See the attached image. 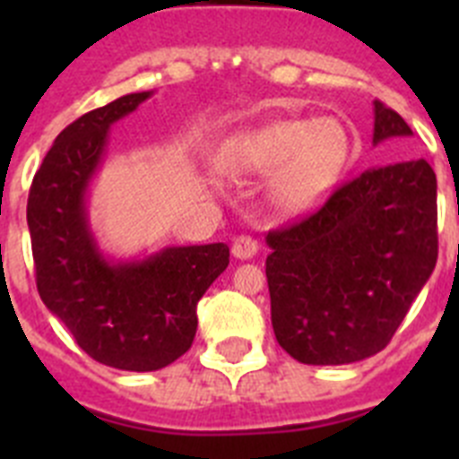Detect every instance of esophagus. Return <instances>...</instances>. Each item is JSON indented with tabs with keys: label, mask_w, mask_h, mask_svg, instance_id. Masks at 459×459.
Segmentation results:
<instances>
[{
	"label": "esophagus",
	"mask_w": 459,
	"mask_h": 459,
	"mask_svg": "<svg viewBox=\"0 0 459 459\" xmlns=\"http://www.w3.org/2000/svg\"><path fill=\"white\" fill-rule=\"evenodd\" d=\"M259 250L257 241L253 237H237L232 243V255L237 259H250L255 257Z\"/></svg>",
	"instance_id": "34e87169"
}]
</instances>
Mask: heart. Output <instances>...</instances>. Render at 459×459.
Returning <instances> with one entry per match:
<instances>
[{"mask_svg":"<svg viewBox=\"0 0 459 459\" xmlns=\"http://www.w3.org/2000/svg\"><path fill=\"white\" fill-rule=\"evenodd\" d=\"M351 153L350 128L335 117L273 119L227 137L222 168L232 174H273L271 202L282 213L299 216L326 200Z\"/></svg>","mask_w":459,"mask_h":459,"instance_id":"b5f03b06","label":"heart"}]
</instances>
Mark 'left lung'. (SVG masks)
Here are the masks:
<instances>
[{"mask_svg": "<svg viewBox=\"0 0 459 459\" xmlns=\"http://www.w3.org/2000/svg\"><path fill=\"white\" fill-rule=\"evenodd\" d=\"M413 135L375 100L372 144ZM266 280L280 347L306 366H344L391 342L437 264V177L425 158L360 172L326 204L269 232Z\"/></svg>", "mask_w": 459, "mask_h": 459, "instance_id": "obj_1", "label": "left lung"}]
</instances>
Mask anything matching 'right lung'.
<instances>
[{"instance_id": "obj_1", "label": "right lung", "mask_w": 459, "mask_h": 459, "mask_svg": "<svg viewBox=\"0 0 459 459\" xmlns=\"http://www.w3.org/2000/svg\"><path fill=\"white\" fill-rule=\"evenodd\" d=\"M152 96L126 93L66 126L43 158L27 202L40 299L93 360L128 372L160 370L190 350L197 301L230 264L225 243L115 259L93 234L87 200L109 128Z\"/></svg>"}]
</instances>
